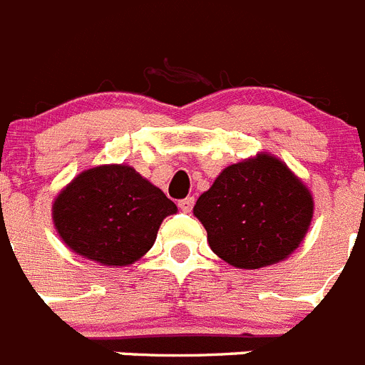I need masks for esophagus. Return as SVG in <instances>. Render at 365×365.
<instances>
[{"label": "esophagus", "mask_w": 365, "mask_h": 365, "mask_svg": "<svg viewBox=\"0 0 365 365\" xmlns=\"http://www.w3.org/2000/svg\"><path fill=\"white\" fill-rule=\"evenodd\" d=\"M179 208L182 212H186V214H188V212H192L193 197H186V199H182V201H179Z\"/></svg>", "instance_id": "esophagus-1"}]
</instances>
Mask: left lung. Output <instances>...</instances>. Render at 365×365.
<instances>
[{
  "label": "left lung",
  "instance_id": "8db88e82",
  "mask_svg": "<svg viewBox=\"0 0 365 365\" xmlns=\"http://www.w3.org/2000/svg\"><path fill=\"white\" fill-rule=\"evenodd\" d=\"M309 188L274 155L225 168L193 206L208 245L237 269H261L291 256L309 230Z\"/></svg>",
  "mask_w": 365,
  "mask_h": 365
}]
</instances>
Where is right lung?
Here are the masks:
<instances>
[{
  "mask_svg": "<svg viewBox=\"0 0 365 365\" xmlns=\"http://www.w3.org/2000/svg\"><path fill=\"white\" fill-rule=\"evenodd\" d=\"M175 212V202L133 168L104 164L58 193L53 221L73 252L100 265L125 267L153 247L160 222Z\"/></svg>",
  "mask_w": 365,
  "mask_h": 365,
  "instance_id": "1",
  "label": "right lung"
}]
</instances>
